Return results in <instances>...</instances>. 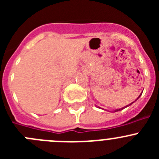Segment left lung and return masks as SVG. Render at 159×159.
<instances>
[{"label":"left lung","mask_w":159,"mask_h":159,"mask_svg":"<svg viewBox=\"0 0 159 159\" xmlns=\"http://www.w3.org/2000/svg\"><path fill=\"white\" fill-rule=\"evenodd\" d=\"M140 95H139V97H138V98H137V99H139V97H140ZM137 99H136V100H137ZM136 100H135V101H136ZM133 102H131V103H130V104H129V105H127V106H126V107H124L119 108V109H116V110H115V111H114L113 112H116V111H121V110H123V109H124V108L127 107H129V106H130V105H131L132 103H133ZM96 107H97V106H96Z\"/></svg>","instance_id":"1"}]
</instances>
